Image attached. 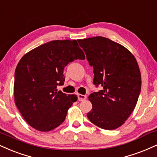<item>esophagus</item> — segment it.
I'll return each mask as SVG.
<instances>
[{
  "instance_id": "esophagus-1",
  "label": "esophagus",
  "mask_w": 157,
  "mask_h": 157,
  "mask_svg": "<svg viewBox=\"0 0 157 157\" xmlns=\"http://www.w3.org/2000/svg\"><path fill=\"white\" fill-rule=\"evenodd\" d=\"M77 97H78V100L80 101H84V100H86L87 99L86 96L82 95V94H78V95H77Z\"/></svg>"
}]
</instances>
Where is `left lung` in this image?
<instances>
[{"instance_id": "1", "label": "left lung", "mask_w": 157, "mask_h": 157, "mask_svg": "<svg viewBox=\"0 0 157 157\" xmlns=\"http://www.w3.org/2000/svg\"><path fill=\"white\" fill-rule=\"evenodd\" d=\"M89 65L94 68V84L103 89L90 94V121L103 129H116L125 123L137 105L141 75L135 56L121 44L107 38L79 39Z\"/></svg>"}]
</instances>
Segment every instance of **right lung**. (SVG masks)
I'll return each instance as SVG.
<instances>
[{"label": "right lung", "instance_id": "right-lung-1", "mask_svg": "<svg viewBox=\"0 0 157 157\" xmlns=\"http://www.w3.org/2000/svg\"><path fill=\"white\" fill-rule=\"evenodd\" d=\"M85 59L77 40H55L41 44L22 56L14 73V101L30 126L49 132L65 120L68 109L77 100L57 90L63 86L64 67Z\"/></svg>", "mask_w": 157, "mask_h": 157}]
</instances>
